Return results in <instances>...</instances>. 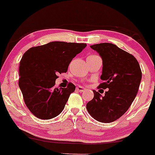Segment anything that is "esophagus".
<instances>
[{
	"label": "esophagus",
	"instance_id": "esophagus-1",
	"mask_svg": "<svg viewBox=\"0 0 155 155\" xmlns=\"http://www.w3.org/2000/svg\"><path fill=\"white\" fill-rule=\"evenodd\" d=\"M76 90H77L78 91H79V92H83V91L85 90V88L82 86H78L77 87H76Z\"/></svg>",
	"mask_w": 155,
	"mask_h": 155
}]
</instances>
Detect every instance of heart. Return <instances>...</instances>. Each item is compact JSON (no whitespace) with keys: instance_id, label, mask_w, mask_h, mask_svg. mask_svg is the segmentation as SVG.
<instances>
[{"instance_id":"obj_1","label":"heart","mask_w":155,"mask_h":155,"mask_svg":"<svg viewBox=\"0 0 155 155\" xmlns=\"http://www.w3.org/2000/svg\"><path fill=\"white\" fill-rule=\"evenodd\" d=\"M91 56H95V55H91Z\"/></svg>"}]
</instances>
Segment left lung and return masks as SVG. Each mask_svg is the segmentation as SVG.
<instances>
[{
	"instance_id": "8db88e82",
	"label": "left lung",
	"mask_w": 155,
	"mask_h": 155,
	"mask_svg": "<svg viewBox=\"0 0 155 155\" xmlns=\"http://www.w3.org/2000/svg\"><path fill=\"white\" fill-rule=\"evenodd\" d=\"M103 60L98 88L108 89L104 96L93 91L94 97L86 105L87 111L96 121L113 122L123 116L134 100L142 80L137 59L111 43L90 46Z\"/></svg>"
}]
</instances>
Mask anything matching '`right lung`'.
<instances>
[{"label": "right lung", "instance_id": "1", "mask_svg": "<svg viewBox=\"0 0 155 155\" xmlns=\"http://www.w3.org/2000/svg\"><path fill=\"white\" fill-rule=\"evenodd\" d=\"M86 44L51 41L31 47L23 55L19 65L18 85L25 104L36 117L51 119L64 109L75 86L54 88L57 74L67 72L72 59Z\"/></svg>", "mask_w": 155, "mask_h": 155}]
</instances>
